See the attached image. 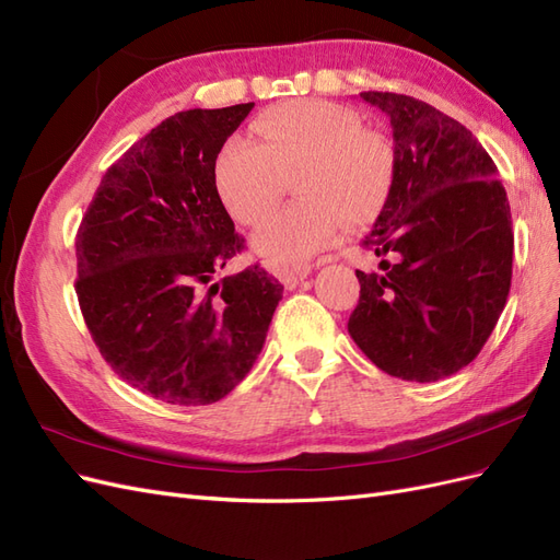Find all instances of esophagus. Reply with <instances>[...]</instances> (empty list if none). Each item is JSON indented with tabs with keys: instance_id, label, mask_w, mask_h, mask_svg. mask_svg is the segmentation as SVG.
<instances>
[{
	"instance_id": "obj_1",
	"label": "esophagus",
	"mask_w": 560,
	"mask_h": 560,
	"mask_svg": "<svg viewBox=\"0 0 560 560\" xmlns=\"http://www.w3.org/2000/svg\"><path fill=\"white\" fill-rule=\"evenodd\" d=\"M308 276H311V266L308 264L290 268V270H280V273H278L280 282L287 287V290H292V287H296L303 278H308Z\"/></svg>"
}]
</instances>
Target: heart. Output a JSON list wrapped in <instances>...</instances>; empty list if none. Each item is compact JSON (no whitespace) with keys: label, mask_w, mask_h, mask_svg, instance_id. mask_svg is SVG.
I'll return each mask as SVG.
<instances>
[{"label":"heart","mask_w":560,"mask_h":560,"mask_svg":"<svg viewBox=\"0 0 560 560\" xmlns=\"http://www.w3.org/2000/svg\"><path fill=\"white\" fill-rule=\"evenodd\" d=\"M254 140L231 138L214 161V186L229 214L259 226L280 200V175L294 171L303 198L254 235L252 249L273 268H296L329 247L346 219L364 226L393 189V151L362 130L352 112L325 100L270 107L252 126Z\"/></svg>","instance_id":"b5f03b06"}]
</instances>
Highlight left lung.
Returning <instances> with one entry per match:
<instances>
[{"label":"left lung","instance_id":"1","mask_svg":"<svg viewBox=\"0 0 560 560\" xmlns=\"http://www.w3.org/2000/svg\"><path fill=\"white\" fill-rule=\"evenodd\" d=\"M393 132V189L364 247L383 273L358 270L352 341L385 374L430 383L481 352L512 287L514 233L498 167L455 118L422 100L366 91Z\"/></svg>","mask_w":560,"mask_h":560}]
</instances>
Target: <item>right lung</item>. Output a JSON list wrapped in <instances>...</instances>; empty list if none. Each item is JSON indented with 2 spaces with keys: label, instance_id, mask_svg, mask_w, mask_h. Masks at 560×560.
Masks as SVG:
<instances>
[{
  "label": "right lung",
  "instance_id": "obj_1",
  "mask_svg": "<svg viewBox=\"0 0 560 560\" xmlns=\"http://www.w3.org/2000/svg\"><path fill=\"white\" fill-rule=\"evenodd\" d=\"M252 107L165 118L105 173L77 233V296L100 354L167 404L226 397L257 362L282 299L259 266L214 280L245 249L214 161Z\"/></svg>",
  "mask_w": 560,
  "mask_h": 560
}]
</instances>
